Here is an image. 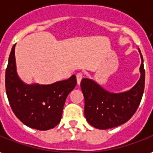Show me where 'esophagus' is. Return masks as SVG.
<instances>
[{
	"label": "esophagus",
	"instance_id": "34e87169",
	"mask_svg": "<svg viewBox=\"0 0 153 153\" xmlns=\"http://www.w3.org/2000/svg\"><path fill=\"white\" fill-rule=\"evenodd\" d=\"M83 78V74L82 73H78V74H76V82H77V84L80 85V83L82 82V80Z\"/></svg>",
	"mask_w": 153,
	"mask_h": 153
}]
</instances>
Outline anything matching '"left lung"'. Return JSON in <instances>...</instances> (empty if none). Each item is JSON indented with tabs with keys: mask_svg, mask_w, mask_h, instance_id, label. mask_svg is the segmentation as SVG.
I'll return each instance as SVG.
<instances>
[{
	"mask_svg": "<svg viewBox=\"0 0 153 153\" xmlns=\"http://www.w3.org/2000/svg\"><path fill=\"white\" fill-rule=\"evenodd\" d=\"M142 63L141 76L129 91L113 93L105 90L93 80L83 78L81 88L85 99L84 114L87 123L97 129H109L127 123L134 115L143 97L145 86L143 58L139 50Z\"/></svg>",
	"mask_w": 153,
	"mask_h": 153,
	"instance_id": "8db88e82",
	"label": "left lung"
}]
</instances>
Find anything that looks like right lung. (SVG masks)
<instances>
[{"label": "right lung", "instance_id": "1", "mask_svg": "<svg viewBox=\"0 0 153 153\" xmlns=\"http://www.w3.org/2000/svg\"><path fill=\"white\" fill-rule=\"evenodd\" d=\"M15 46H12L6 71V91L16 117L27 127L46 131L61 121L68 94L76 85V76L50 85L26 84L16 72Z\"/></svg>", "mask_w": 153, "mask_h": 153}]
</instances>
